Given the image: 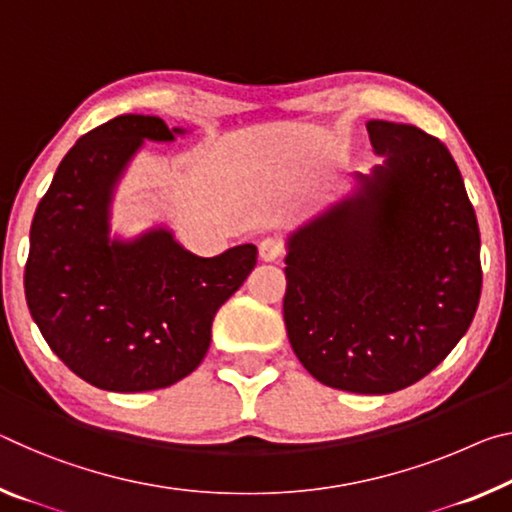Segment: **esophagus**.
I'll return each mask as SVG.
<instances>
[{
	"label": "esophagus",
	"instance_id": "obj_1",
	"mask_svg": "<svg viewBox=\"0 0 512 512\" xmlns=\"http://www.w3.org/2000/svg\"><path fill=\"white\" fill-rule=\"evenodd\" d=\"M282 253H285V243L278 237H266L259 241V257H262L264 262H275V259L282 257Z\"/></svg>",
	"mask_w": 512,
	"mask_h": 512
}]
</instances>
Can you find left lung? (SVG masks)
Instances as JSON below:
<instances>
[{"mask_svg":"<svg viewBox=\"0 0 512 512\" xmlns=\"http://www.w3.org/2000/svg\"><path fill=\"white\" fill-rule=\"evenodd\" d=\"M385 164L289 237L285 326L319 383L389 394L431 373L481 298V232L446 145L369 120Z\"/></svg>","mask_w":512,"mask_h":512,"instance_id":"8db88e82","label":"left lung"}]
</instances>
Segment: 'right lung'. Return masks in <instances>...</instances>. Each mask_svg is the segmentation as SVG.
<instances>
[{
    "mask_svg": "<svg viewBox=\"0 0 512 512\" xmlns=\"http://www.w3.org/2000/svg\"><path fill=\"white\" fill-rule=\"evenodd\" d=\"M157 116H118L81 136L38 202L24 294L40 335L81 380L150 392L189 376L212 323L257 264L253 243L198 257L164 227L109 239L113 186L143 141H173Z\"/></svg>",
    "mask_w": 512,
    "mask_h": 512,
    "instance_id": "right-lung-1",
    "label": "right lung"
}]
</instances>
